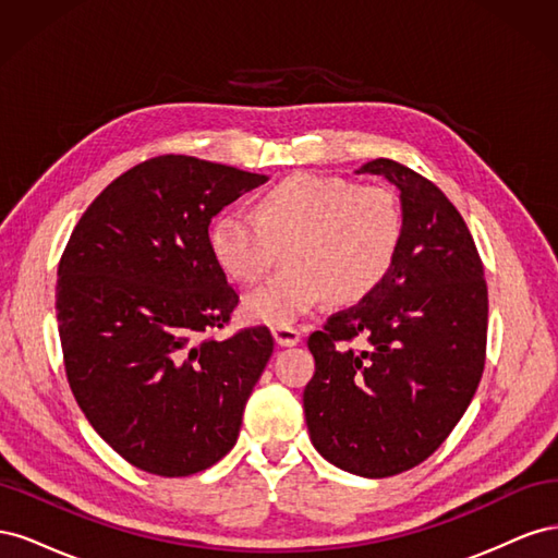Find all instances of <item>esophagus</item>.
Returning <instances> with one entry per match:
<instances>
[{
  "mask_svg": "<svg viewBox=\"0 0 558 558\" xmlns=\"http://www.w3.org/2000/svg\"><path fill=\"white\" fill-rule=\"evenodd\" d=\"M272 335L279 347H295L302 340V332L295 326H275Z\"/></svg>",
  "mask_w": 558,
  "mask_h": 558,
  "instance_id": "1",
  "label": "esophagus"
}]
</instances>
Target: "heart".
Returning a JSON list of instances; mask_svg holds the SVG:
<instances>
[{
    "label": "heart",
    "mask_w": 558,
    "mask_h": 558,
    "mask_svg": "<svg viewBox=\"0 0 558 558\" xmlns=\"http://www.w3.org/2000/svg\"><path fill=\"white\" fill-rule=\"evenodd\" d=\"M404 218L398 197L379 185L349 179L293 174L253 202V214L214 218V258L240 283H258L289 253L279 277L246 295L251 320L291 326L328 295L353 305L391 272Z\"/></svg>",
    "instance_id": "b5f03b06"
}]
</instances>
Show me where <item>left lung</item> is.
Wrapping results in <instances>:
<instances>
[{
    "label": "left lung",
    "instance_id": "left-lung-1",
    "mask_svg": "<svg viewBox=\"0 0 558 558\" xmlns=\"http://www.w3.org/2000/svg\"><path fill=\"white\" fill-rule=\"evenodd\" d=\"M359 172L400 189L402 242L377 289L310 335L316 369L302 404L326 461L381 480L424 463L468 410L486 361L488 291L463 216L433 181L388 158Z\"/></svg>",
    "mask_w": 558,
    "mask_h": 558
}]
</instances>
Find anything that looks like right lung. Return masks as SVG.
Returning a JSON list of instances; mask_svg holds the SVG:
<instances>
[{
	"instance_id": "1",
	"label": "right lung",
	"mask_w": 558,
	"mask_h": 558,
	"mask_svg": "<svg viewBox=\"0 0 558 558\" xmlns=\"http://www.w3.org/2000/svg\"><path fill=\"white\" fill-rule=\"evenodd\" d=\"M267 177L193 156L113 179L58 265L66 381L99 437L158 477H189L234 447L275 351L267 326L216 340L240 293L209 244L211 218Z\"/></svg>"
}]
</instances>
